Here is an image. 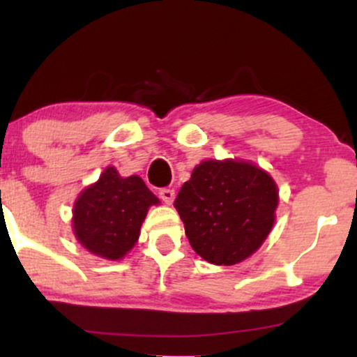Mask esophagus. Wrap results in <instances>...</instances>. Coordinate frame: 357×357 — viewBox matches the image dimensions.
I'll list each match as a JSON object with an SVG mask.
<instances>
[{"label": "esophagus", "instance_id": "esophagus-1", "mask_svg": "<svg viewBox=\"0 0 357 357\" xmlns=\"http://www.w3.org/2000/svg\"><path fill=\"white\" fill-rule=\"evenodd\" d=\"M159 198H161L166 204H171L174 202V191L169 190V188H162V190L159 191Z\"/></svg>", "mask_w": 357, "mask_h": 357}]
</instances>
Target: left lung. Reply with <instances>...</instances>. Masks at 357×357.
<instances>
[{
    "mask_svg": "<svg viewBox=\"0 0 357 357\" xmlns=\"http://www.w3.org/2000/svg\"><path fill=\"white\" fill-rule=\"evenodd\" d=\"M278 204L277 184L245 161H203L183 184L174 206L192 250L215 265H235L268 236Z\"/></svg>",
    "mask_w": 357,
    "mask_h": 357,
    "instance_id": "1",
    "label": "left lung"
}]
</instances>
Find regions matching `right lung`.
Masks as SVG:
<instances>
[{
  "mask_svg": "<svg viewBox=\"0 0 357 357\" xmlns=\"http://www.w3.org/2000/svg\"><path fill=\"white\" fill-rule=\"evenodd\" d=\"M139 176L122 178L109 166L99 181L85 188L73 206V231L93 255L119 260L136 245L147 210L158 204Z\"/></svg>",
  "mask_w": 357,
  "mask_h": 357,
  "instance_id": "add662e5",
  "label": "right lung"
}]
</instances>
